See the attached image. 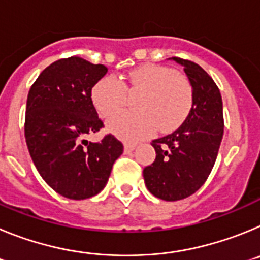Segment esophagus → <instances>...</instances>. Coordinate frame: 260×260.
Masks as SVG:
<instances>
[{
    "mask_svg": "<svg viewBox=\"0 0 260 260\" xmlns=\"http://www.w3.org/2000/svg\"><path fill=\"white\" fill-rule=\"evenodd\" d=\"M135 148H137V144H134V143H125V146H123V150H125L126 153L133 152Z\"/></svg>",
    "mask_w": 260,
    "mask_h": 260,
    "instance_id": "obj_1",
    "label": "esophagus"
}]
</instances>
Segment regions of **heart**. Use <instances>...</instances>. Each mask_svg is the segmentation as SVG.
I'll use <instances>...</instances> for the list:
<instances>
[{"label":"heart","mask_w":260,"mask_h":260,"mask_svg":"<svg viewBox=\"0 0 260 260\" xmlns=\"http://www.w3.org/2000/svg\"><path fill=\"white\" fill-rule=\"evenodd\" d=\"M128 88L143 89L138 100L141 110H127L109 119L108 128L125 141L135 142L156 132H174L186 121L192 108V87L189 79L174 69L144 65L128 75ZM98 112L104 117L116 114L127 100L125 83L116 77L100 79L91 91Z\"/></svg>","instance_id":"b5f03b06"}]
</instances>
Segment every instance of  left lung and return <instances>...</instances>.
Here are the masks:
<instances>
[{"label": "left lung", "mask_w": 260, "mask_h": 260, "mask_svg": "<svg viewBox=\"0 0 260 260\" xmlns=\"http://www.w3.org/2000/svg\"><path fill=\"white\" fill-rule=\"evenodd\" d=\"M183 66L192 87V108L176 132L152 141L155 161L143 169L144 183L156 198L174 202L198 191L215 165L224 117L219 87L195 62L172 57Z\"/></svg>", "instance_id": "8db88e82"}]
</instances>
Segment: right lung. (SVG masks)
<instances>
[{
	"label": "right lung",
	"instance_id": "1",
	"mask_svg": "<svg viewBox=\"0 0 260 260\" xmlns=\"http://www.w3.org/2000/svg\"><path fill=\"white\" fill-rule=\"evenodd\" d=\"M107 71L80 57L62 58L41 71L28 92L24 135L29 155L43 180L65 198L99 194L123 152L110 134L84 144L86 135L104 126L91 91Z\"/></svg>",
	"mask_w": 260,
	"mask_h": 260
}]
</instances>
